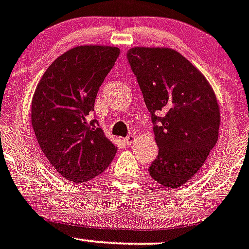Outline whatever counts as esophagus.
<instances>
[{
	"label": "esophagus",
	"mask_w": 249,
	"mask_h": 249,
	"mask_svg": "<svg viewBox=\"0 0 249 249\" xmlns=\"http://www.w3.org/2000/svg\"><path fill=\"white\" fill-rule=\"evenodd\" d=\"M133 139H134L133 134H129V136H127L126 138L123 139V142H124V143H126V144H131L132 142H133Z\"/></svg>",
	"instance_id": "1"
}]
</instances>
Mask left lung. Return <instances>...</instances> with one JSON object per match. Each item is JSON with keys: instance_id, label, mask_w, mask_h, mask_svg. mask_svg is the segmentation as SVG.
Segmentation results:
<instances>
[{"instance_id": "1", "label": "left lung", "mask_w": 249, "mask_h": 249, "mask_svg": "<svg viewBox=\"0 0 249 249\" xmlns=\"http://www.w3.org/2000/svg\"><path fill=\"white\" fill-rule=\"evenodd\" d=\"M127 58L143 93L159 146L149 174L177 188L197 174L219 137L220 111L204 75L181 53L133 47Z\"/></svg>"}]
</instances>
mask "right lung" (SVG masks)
Wrapping results in <instances>:
<instances>
[{"instance_id": "obj_1", "label": "right lung", "mask_w": 249, "mask_h": 249, "mask_svg": "<svg viewBox=\"0 0 249 249\" xmlns=\"http://www.w3.org/2000/svg\"><path fill=\"white\" fill-rule=\"evenodd\" d=\"M120 52L111 46L73 47L50 65L33 96L37 143L68 181L82 183L100 175L117 151L89 115Z\"/></svg>"}]
</instances>
